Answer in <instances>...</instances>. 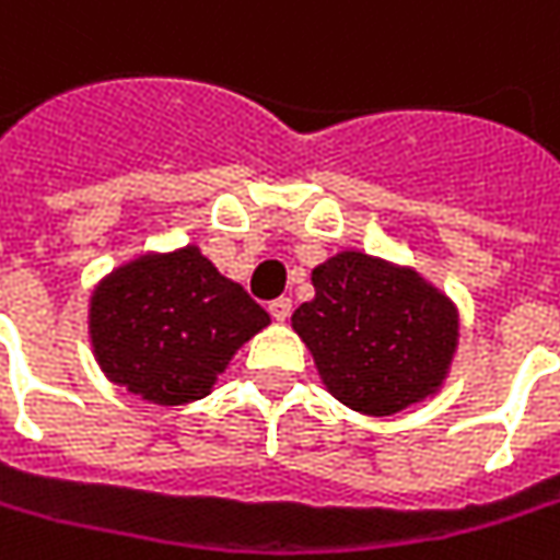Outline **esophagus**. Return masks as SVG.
<instances>
[{"instance_id": "obj_1", "label": "esophagus", "mask_w": 560, "mask_h": 560, "mask_svg": "<svg viewBox=\"0 0 560 560\" xmlns=\"http://www.w3.org/2000/svg\"><path fill=\"white\" fill-rule=\"evenodd\" d=\"M269 313H272L276 322H288V318H291V300L288 298L272 300V303H269Z\"/></svg>"}]
</instances>
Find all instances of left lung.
Instances as JSON below:
<instances>
[{
  "label": "left lung",
  "instance_id": "obj_1",
  "mask_svg": "<svg viewBox=\"0 0 560 560\" xmlns=\"http://www.w3.org/2000/svg\"><path fill=\"white\" fill-rule=\"evenodd\" d=\"M316 298L291 316L325 390L387 418L440 394L453 369L458 306L415 266L338 250L313 269Z\"/></svg>",
  "mask_w": 560,
  "mask_h": 560
}]
</instances>
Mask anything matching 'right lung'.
I'll use <instances>...</instances> for the list:
<instances>
[{
	"instance_id": "right-lung-1",
	"label": "right lung",
	"mask_w": 560,
	"mask_h": 560,
	"mask_svg": "<svg viewBox=\"0 0 560 560\" xmlns=\"http://www.w3.org/2000/svg\"><path fill=\"white\" fill-rule=\"evenodd\" d=\"M272 318L198 244L145 250L89 294V343L110 384L154 406L213 390L232 357Z\"/></svg>"
}]
</instances>
